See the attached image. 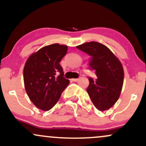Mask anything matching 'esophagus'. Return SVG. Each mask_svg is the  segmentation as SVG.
Wrapping results in <instances>:
<instances>
[{
  "mask_svg": "<svg viewBox=\"0 0 146 146\" xmlns=\"http://www.w3.org/2000/svg\"><path fill=\"white\" fill-rule=\"evenodd\" d=\"M79 80V78H73V79H72V81L73 82H77V81H78Z\"/></svg>",
  "mask_w": 146,
  "mask_h": 146,
  "instance_id": "1",
  "label": "esophagus"
}]
</instances>
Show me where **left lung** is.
<instances>
[{
  "mask_svg": "<svg viewBox=\"0 0 146 146\" xmlns=\"http://www.w3.org/2000/svg\"><path fill=\"white\" fill-rule=\"evenodd\" d=\"M91 57L90 69L95 70L97 79L88 78L86 91L98 110L109 109L121 93L123 83V69L118 58L105 45L90 42L76 46Z\"/></svg>",
  "mask_w": 146,
  "mask_h": 146,
  "instance_id": "left-lung-1",
  "label": "left lung"
}]
</instances>
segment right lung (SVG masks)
<instances>
[{"instance_id": "add662e5", "label": "right lung", "mask_w": 146, "mask_h": 146, "mask_svg": "<svg viewBox=\"0 0 146 146\" xmlns=\"http://www.w3.org/2000/svg\"><path fill=\"white\" fill-rule=\"evenodd\" d=\"M67 49L66 45H48L33 53L25 63V90L30 100L39 109L48 110L53 108L69 84L60 64Z\"/></svg>"}]
</instances>
